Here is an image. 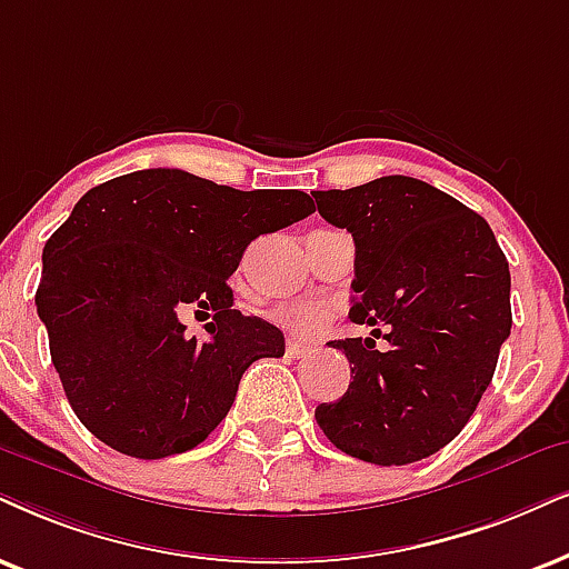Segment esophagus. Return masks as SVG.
<instances>
[{
    "label": "esophagus",
    "mask_w": 569,
    "mask_h": 569,
    "mask_svg": "<svg viewBox=\"0 0 569 569\" xmlns=\"http://www.w3.org/2000/svg\"><path fill=\"white\" fill-rule=\"evenodd\" d=\"M307 351H309L307 343L297 341V338H289V343H286V355L293 357V359H297V357H305Z\"/></svg>",
    "instance_id": "obj_1"
}]
</instances>
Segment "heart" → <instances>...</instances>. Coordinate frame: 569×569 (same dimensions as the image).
Wrapping results in <instances>:
<instances>
[{
    "label": "heart",
    "mask_w": 569,
    "mask_h": 569,
    "mask_svg": "<svg viewBox=\"0 0 569 569\" xmlns=\"http://www.w3.org/2000/svg\"><path fill=\"white\" fill-rule=\"evenodd\" d=\"M272 320L293 336L312 338L328 328L330 309L315 305V301H293V305H280L272 309Z\"/></svg>",
    "instance_id": "obj_1"
}]
</instances>
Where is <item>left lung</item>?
<instances>
[{"mask_svg":"<svg viewBox=\"0 0 569 569\" xmlns=\"http://www.w3.org/2000/svg\"><path fill=\"white\" fill-rule=\"evenodd\" d=\"M315 199L355 239L349 318L372 326V338L333 341L351 383L315 420L362 462L436 455L476 412L512 328L505 251L478 212L417 178L386 176ZM380 335L387 343L376 348Z\"/></svg>","mask_w":569,"mask_h":569,"instance_id":"obj_1","label":"left lung"}]
</instances>
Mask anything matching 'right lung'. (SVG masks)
Returning a JSON list of instances; mask_svg holds the SVG:
<instances>
[{"label": "right lung", "mask_w": 569, "mask_h": 569, "mask_svg": "<svg viewBox=\"0 0 569 569\" xmlns=\"http://www.w3.org/2000/svg\"><path fill=\"white\" fill-rule=\"evenodd\" d=\"M312 212L305 191H239L176 168L86 191L44 243L36 291L78 420L136 459L204 441L243 370L286 351L276 326L233 309L228 278L257 236ZM186 311L213 312L207 342L184 336Z\"/></svg>", "instance_id": "obj_1"}]
</instances>
